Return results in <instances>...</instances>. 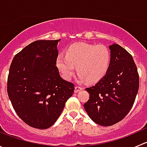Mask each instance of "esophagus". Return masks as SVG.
<instances>
[{"label":"esophagus","mask_w":147,"mask_h":147,"mask_svg":"<svg viewBox=\"0 0 147 147\" xmlns=\"http://www.w3.org/2000/svg\"><path fill=\"white\" fill-rule=\"evenodd\" d=\"M82 88L81 87H79V86H76V87H75V92L77 93L78 92H80V90H82Z\"/></svg>","instance_id":"1"}]
</instances>
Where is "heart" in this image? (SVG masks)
<instances>
[{
	"label": "heart",
	"mask_w": 147,
	"mask_h": 147,
	"mask_svg": "<svg viewBox=\"0 0 147 147\" xmlns=\"http://www.w3.org/2000/svg\"><path fill=\"white\" fill-rule=\"evenodd\" d=\"M110 63L111 53L106 45L84 42L72 44L56 59L57 69L66 80L72 78L76 66L80 82L100 81L107 73Z\"/></svg>",
	"instance_id": "b5f03b06"
}]
</instances>
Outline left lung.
Masks as SVG:
<instances>
[{
	"mask_svg": "<svg viewBox=\"0 0 147 147\" xmlns=\"http://www.w3.org/2000/svg\"><path fill=\"white\" fill-rule=\"evenodd\" d=\"M109 48V70L94 86L85 89L90 99L84 105L91 119L104 127L113 125L125 117L134 105L139 84L132 56L117 44Z\"/></svg>",
	"mask_w": 147,
	"mask_h": 147,
	"instance_id": "8db88e82",
	"label": "left lung"
}]
</instances>
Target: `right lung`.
<instances>
[{
    "instance_id": "right-lung-1",
    "label": "right lung",
    "mask_w": 147,
    "mask_h": 147,
    "mask_svg": "<svg viewBox=\"0 0 147 147\" xmlns=\"http://www.w3.org/2000/svg\"><path fill=\"white\" fill-rule=\"evenodd\" d=\"M59 42L35 41L18 53L10 65L8 97L19 117L34 128L51 127L75 90L56 67Z\"/></svg>"
}]
</instances>
